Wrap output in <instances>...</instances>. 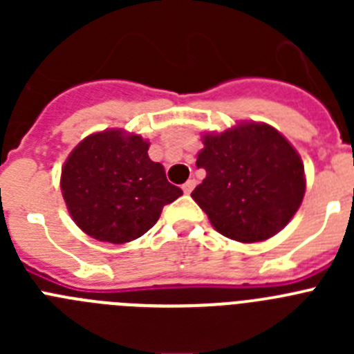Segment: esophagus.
<instances>
[{
    "label": "esophagus",
    "instance_id": "1",
    "mask_svg": "<svg viewBox=\"0 0 354 354\" xmlns=\"http://www.w3.org/2000/svg\"><path fill=\"white\" fill-rule=\"evenodd\" d=\"M195 184H196L195 179H189V180H187V183L183 184V192L186 193V195H189V193H192L193 189H195Z\"/></svg>",
    "mask_w": 354,
    "mask_h": 354
}]
</instances>
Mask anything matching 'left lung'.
<instances>
[{"instance_id": "1", "label": "left lung", "mask_w": 354, "mask_h": 354, "mask_svg": "<svg viewBox=\"0 0 354 354\" xmlns=\"http://www.w3.org/2000/svg\"><path fill=\"white\" fill-rule=\"evenodd\" d=\"M205 179L192 196L212 227L239 243H259L290 221L305 195L303 162L274 127L246 122L205 134L196 158Z\"/></svg>"}]
</instances>
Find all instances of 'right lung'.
I'll list each match as a JSON object with an SVG mask.
<instances>
[{
    "mask_svg": "<svg viewBox=\"0 0 354 354\" xmlns=\"http://www.w3.org/2000/svg\"><path fill=\"white\" fill-rule=\"evenodd\" d=\"M147 150L149 142L140 134L120 129L90 134L72 150L60 186L72 220L84 234L115 245L129 243L183 195Z\"/></svg>",
    "mask_w": 354,
    "mask_h": 354,
    "instance_id": "right-lung-1",
    "label": "right lung"
}]
</instances>
